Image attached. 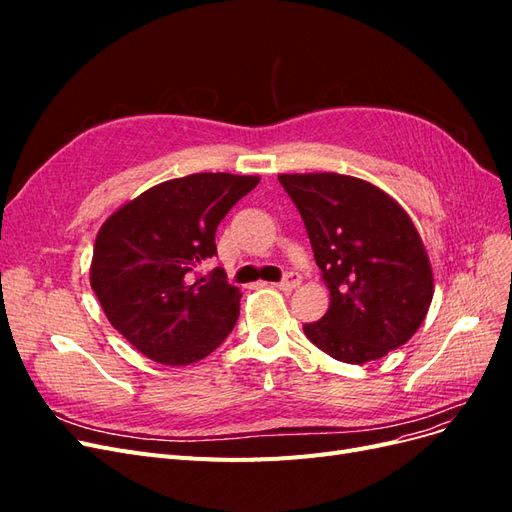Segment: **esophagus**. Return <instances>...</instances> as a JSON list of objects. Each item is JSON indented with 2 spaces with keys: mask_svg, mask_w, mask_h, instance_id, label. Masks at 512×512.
Wrapping results in <instances>:
<instances>
[{
  "mask_svg": "<svg viewBox=\"0 0 512 512\" xmlns=\"http://www.w3.org/2000/svg\"><path fill=\"white\" fill-rule=\"evenodd\" d=\"M301 284V277L297 275V273H290V275H286L284 280L280 282V284H275V288H280V290H284V292H288V290H294Z\"/></svg>",
  "mask_w": 512,
  "mask_h": 512,
  "instance_id": "obj_1",
  "label": "esophagus"
}]
</instances>
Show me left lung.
<instances>
[{
	"label": "left lung",
	"instance_id": "obj_1",
	"mask_svg": "<svg viewBox=\"0 0 512 512\" xmlns=\"http://www.w3.org/2000/svg\"><path fill=\"white\" fill-rule=\"evenodd\" d=\"M312 241L327 314L303 324L309 342L352 365L404 346L433 299V271L406 209L378 185L339 173L277 175Z\"/></svg>",
	"mask_w": 512,
	"mask_h": 512
}]
</instances>
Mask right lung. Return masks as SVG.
<instances>
[{
    "label": "right lung",
    "mask_w": 512,
    "mask_h": 512,
    "mask_svg": "<svg viewBox=\"0 0 512 512\" xmlns=\"http://www.w3.org/2000/svg\"><path fill=\"white\" fill-rule=\"evenodd\" d=\"M260 177L196 173L153 185L100 226L89 282L108 322L151 361L190 365L218 348L239 318L241 290L222 269L192 271L215 254V230Z\"/></svg>",
    "instance_id": "right-lung-1"
}]
</instances>
